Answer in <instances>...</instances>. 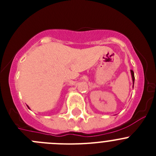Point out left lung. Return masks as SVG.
I'll list each match as a JSON object with an SVG mask.
<instances>
[{
	"instance_id": "obj_1",
	"label": "left lung",
	"mask_w": 156,
	"mask_h": 156,
	"mask_svg": "<svg viewBox=\"0 0 156 156\" xmlns=\"http://www.w3.org/2000/svg\"><path fill=\"white\" fill-rule=\"evenodd\" d=\"M130 72H131V76H132V80H133V82L134 83V73H133V70H130Z\"/></svg>"
}]
</instances>
